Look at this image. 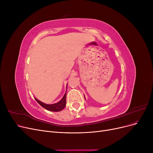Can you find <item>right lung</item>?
<instances>
[{"label": "right lung", "mask_w": 153, "mask_h": 153, "mask_svg": "<svg viewBox=\"0 0 153 153\" xmlns=\"http://www.w3.org/2000/svg\"><path fill=\"white\" fill-rule=\"evenodd\" d=\"M37 102H38L42 107L45 108L49 111H52V112H59V111H61L65 108L66 105V92L65 94L64 95L63 98L62 100L59 101V102L53 104H46L43 102H41V101L38 100V99L35 98Z\"/></svg>", "instance_id": "obj_1"}]
</instances>
